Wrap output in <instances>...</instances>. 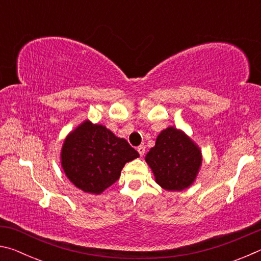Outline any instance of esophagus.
<instances>
[{"label": "esophagus", "instance_id": "esophagus-1", "mask_svg": "<svg viewBox=\"0 0 261 261\" xmlns=\"http://www.w3.org/2000/svg\"><path fill=\"white\" fill-rule=\"evenodd\" d=\"M137 151H138L140 156H143L144 154H145V146H144V145H140V146H138V148H137Z\"/></svg>", "mask_w": 261, "mask_h": 261}]
</instances>
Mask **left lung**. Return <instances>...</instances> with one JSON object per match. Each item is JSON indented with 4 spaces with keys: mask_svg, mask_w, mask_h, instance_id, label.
<instances>
[{
    "mask_svg": "<svg viewBox=\"0 0 261 261\" xmlns=\"http://www.w3.org/2000/svg\"><path fill=\"white\" fill-rule=\"evenodd\" d=\"M156 183L168 191H182L197 177L201 152L183 131L170 126L158 136L155 146L146 154Z\"/></svg>",
    "mask_w": 261,
    "mask_h": 261,
    "instance_id": "1",
    "label": "left lung"
}]
</instances>
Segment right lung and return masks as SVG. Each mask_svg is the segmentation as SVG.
I'll return each mask as SVG.
<instances>
[{"label": "right lung", "mask_w": 261, "mask_h": 261, "mask_svg": "<svg viewBox=\"0 0 261 261\" xmlns=\"http://www.w3.org/2000/svg\"><path fill=\"white\" fill-rule=\"evenodd\" d=\"M139 154L107 127L85 121L64 140L61 163L67 177L84 192L100 194L120 178L126 162Z\"/></svg>", "instance_id": "obj_1"}]
</instances>
